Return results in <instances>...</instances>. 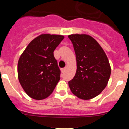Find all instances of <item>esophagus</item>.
Returning a JSON list of instances; mask_svg holds the SVG:
<instances>
[{
    "instance_id": "obj_1",
    "label": "esophagus",
    "mask_w": 129,
    "mask_h": 129,
    "mask_svg": "<svg viewBox=\"0 0 129 129\" xmlns=\"http://www.w3.org/2000/svg\"><path fill=\"white\" fill-rule=\"evenodd\" d=\"M66 69H67V67H65V68H63L61 69V71H62V72H64L66 70Z\"/></svg>"
}]
</instances>
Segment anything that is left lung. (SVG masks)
<instances>
[{
  "label": "left lung",
  "mask_w": 129,
  "mask_h": 129,
  "mask_svg": "<svg viewBox=\"0 0 129 129\" xmlns=\"http://www.w3.org/2000/svg\"><path fill=\"white\" fill-rule=\"evenodd\" d=\"M76 53L77 70L68 81L72 92L81 100H90L107 85L111 73L109 61L99 43L90 35H68Z\"/></svg>",
  "instance_id": "left-lung-1"
}]
</instances>
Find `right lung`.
Here are the masks:
<instances>
[{"instance_id":"1","label":"right lung","mask_w":129,"mask_h":129,"mask_svg":"<svg viewBox=\"0 0 129 129\" xmlns=\"http://www.w3.org/2000/svg\"><path fill=\"white\" fill-rule=\"evenodd\" d=\"M64 39L59 35L42 34L28 45L18 62V77L30 98L45 99L60 80L61 70L53 52Z\"/></svg>"}]
</instances>
